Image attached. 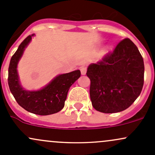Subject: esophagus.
I'll use <instances>...</instances> for the list:
<instances>
[{"instance_id": "obj_1", "label": "esophagus", "mask_w": 155, "mask_h": 155, "mask_svg": "<svg viewBox=\"0 0 155 155\" xmlns=\"http://www.w3.org/2000/svg\"><path fill=\"white\" fill-rule=\"evenodd\" d=\"M80 69H81V74H86V71H87V69H86V67H84V66H83V67H81Z\"/></svg>"}]
</instances>
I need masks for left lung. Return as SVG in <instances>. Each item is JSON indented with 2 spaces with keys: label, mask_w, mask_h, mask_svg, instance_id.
<instances>
[{
  "label": "left lung",
  "mask_w": 155,
  "mask_h": 155,
  "mask_svg": "<svg viewBox=\"0 0 155 155\" xmlns=\"http://www.w3.org/2000/svg\"><path fill=\"white\" fill-rule=\"evenodd\" d=\"M92 106L103 113H115L129 108L142 91L144 63L136 45L125 38L97 64L89 66Z\"/></svg>",
  "instance_id": "obj_1"
}]
</instances>
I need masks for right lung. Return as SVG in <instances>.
<instances>
[{
  "label": "right lung",
  "mask_w": 155,
  "mask_h": 155,
  "mask_svg": "<svg viewBox=\"0 0 155 155\" xmlns=\"http://www.w3.org/2000/svg\"><path fill=\"white\" fill-rule=\"evenodd\" d=\"M33 35L34 34L25 38L12 57L8 70V84L15 101L25 110L39 115H49L64 108L68 91L80 78L81 71L60 74L39 91L24 90L19 84L17 65Z\"/></svg>",
  "instance_id": "1"
}]
</instances>
